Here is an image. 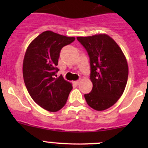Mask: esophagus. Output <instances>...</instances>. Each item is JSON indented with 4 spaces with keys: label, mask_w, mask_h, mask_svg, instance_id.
<instances>
[{
    "label": "esophagus",
    "mask_w": 148,
    "mask_h": 148,
    "mask_svg": "<svg viewBox=\"0 0 148 148\" xmlns=\"http://www.w3.org/2000/svg\"><path fill=\"white\" fill-rule=\"evenodd\" d=\"M80 80H77V81H74V82H73V83L74 84H76V85H77V84H79V82H80Z\"/></svg>",
    "instance_id": "obj_1"
}]
</instances>
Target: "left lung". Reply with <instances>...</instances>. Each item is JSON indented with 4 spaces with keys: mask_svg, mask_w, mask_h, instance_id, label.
<instances>
[{
    "mask_svg": "<svg viewBox=\"0 0 148 148\" xmlns=\"http://www.w3.org/2000/svg\"><path fill=\"white\" fill-rule=\"evenodd\" d=\"M77 40L87 51L90 59L92 91L84 95L89 107L103 111L121 97L127 82L128 64L121 48L105 34L79 36Z\"/></svg>",
    "mask_w": 148,
    "mask_h": 148,
    "instance_id": "left-lung-1",
    "label": "left lung"
}]
</instances>
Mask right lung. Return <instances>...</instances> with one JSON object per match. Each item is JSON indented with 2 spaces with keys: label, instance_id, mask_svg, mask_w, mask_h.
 <instances>
[{
  "label": "right lung",
  "instance_id": "add662e5",
  "mask_svg": "<svg viewBox=\"0 0 148 148\" xmlns=\"http://www.w3.org/2000/svg\"><path fill=\"white\" fill-rule=\"evenodd\" d=\"M74 37L46 31L28 45L23 62L25 85L34 101L44 110L57 112L65 105L72 84L62 75L57 77L56 66L60 51Z\"/></svg>",
  "mask_w": 148,
  "mask_h": 148
}]
</instances>
